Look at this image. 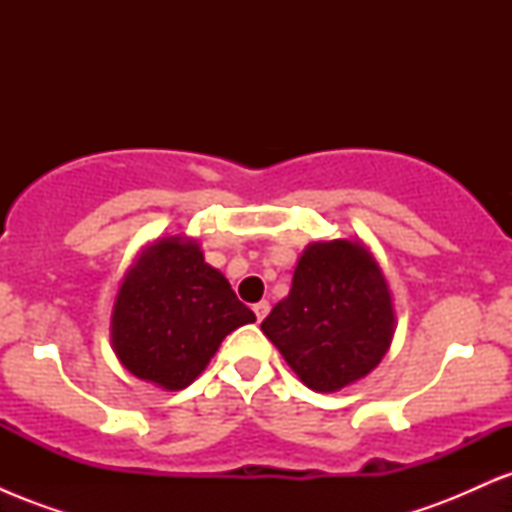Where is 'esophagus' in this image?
<instances>
[{"label": "esophagus", "mask_w": 512, "mask_h": 512, "mask_svg": "<svg viewBox=\"0 0 512 512\" xmlns=\"http://www.w3.org/2000/svg\"><path fill=\"white\" fill-rule=\"evenodd\" d=\"M252 310H255L257 320H264V317H267V313H269V303L267 301L255 303V305H252Z\"/></svg>", "instance_id": "esophagus-1"}]
</instances>
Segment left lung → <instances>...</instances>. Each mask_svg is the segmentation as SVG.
<instances>
[{
  "instance_id": "1",
  "label": "left lung",
  "mask_w": 512,
  "mask_h": 512,
  "mask_svg": "<svg viewBox=\"0 0 512 512\" xmlns=\"http://www.w3.org/2000/svg\"><path fill=\"white\" fill-rule=\"evenodd\" d=\"M262 332L310 390L337 392L366 378L395 334L383 269L361 240L310 243Z\"/></svg>"
}]
</instances>
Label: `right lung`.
Segmentation results:
<instances>
[{"mask_svg": "<svg viewBox=\"0 0 512 512\" xmlns=\"http://www.w3.org/2000/svg\"><path fill=\"white\" fill-rule=\"evenodd\" d=\"M255 322L197 240L168 236L149 245L122 279L110 337L139 380L182 390L207 368L226 334Z\"/></svg>", "mask_w": 512, "mask_h": 512, "instance_id": "add662e5", "label": "right lung"}]
</instances>
